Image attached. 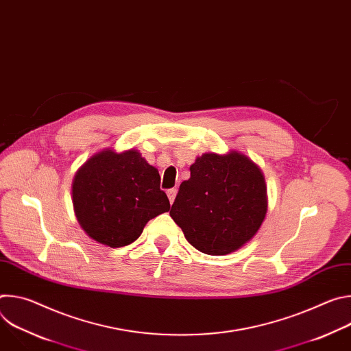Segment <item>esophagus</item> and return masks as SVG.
<instances>
[{
  "mask_svg": "<svg viewBox=\"0 0 351 351\" xmlns=\"http://www.w3.org/2000/svg\"><path fill=\"white\" fill-rule=\"evenodd\" d=\"M176 193H178V190L173 187V189H169V190H167V194H168V198H169V202H171V204L175 202V197H176Z\"/></svg>",
  "mask_w": 351,
  "mask_h": 351,
  "instance_id": "obj_1",
  "label": "esophagus"
}]
</instances>
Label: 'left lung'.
<instances>
[{
  "label": "left lung",
  "instance_id": "1",
  "mask_svg": "<svg viewBox=\"0 0 351 351\" xmlns=\"http://www.w3.org/2000/svg\"><path fill=\"white\" fill-rule=\"evenodd\" d=\"M268 208L265 179L247 156L206 153L190 167L169 215L187 241L208 256H225L252 240Z\"/></svg>",
  "mask_w": 351,
  "mask_h": 351
}]
</instances>
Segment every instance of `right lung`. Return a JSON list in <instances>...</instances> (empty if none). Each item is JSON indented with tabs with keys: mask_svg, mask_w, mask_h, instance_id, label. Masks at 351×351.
<instances>
[{
	"mask_svg": "<svg viewBox=\"0 0 351 351\" xmlns=\"http://www.w3.org/2000/svg\"><path fill=\"white\" fill-rule=\"evenodd\" d=\"M160 183L158 169L137 149H103L75 175L72 202L77 222L98 243L114 248L128 245L149 219L169 211Z\"/></svg>",
	"mask_w": 351,
	"mask_h": 351,
	"instance_id": "add662e5",
	"label": "right lung"
}]
</instances>
